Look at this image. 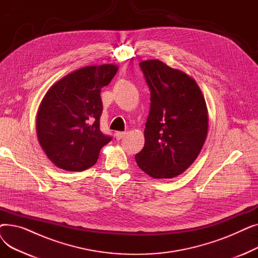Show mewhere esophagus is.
<instances>
[{
	"label": "esophagus",
	"mask_w": 258,
	"mask_h": 258,
	"mask_svg": "<svg viewBox=\"0 0 258 258\" xmlns=\"http://www.w3.org/2000/svg\"><path fill=\"white\" fill-rule=\"evenodd\" d=\"M125 135H126V133H124V132H117L115 134V137L117 140H121L125 137Z\"/></svg>",
	"instance_id": "1"
}]
</instances>
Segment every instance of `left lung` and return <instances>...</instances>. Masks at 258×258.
<instances>
[{
  "label": "left lung",
  "mask_w": 258,
  "mask_h": 258,
  "mask_svg": "<svg viewBox=\"0 0 258 258\" xmlns=\"http://www.w3.org/2000/svg\"><path fill=\"white\" fill-rule=\"evenodd\" d=\"M151 91L138 166L154 179H171L199 156L208 133V112L196 80L158 59L139 63Z\"/></svg>",
  "instance_id": "8db88e82"
}]
</instances>
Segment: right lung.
<instances>
[{"instance_id": "add662e5", "label": "right lung", "mask_w": 258, "mask_h": 258, "mask_svg": "<svg viewBox=\"0 0 258 258\" xmlns=\"http://www.w3.org/2000/svg\"><path fill=\"white\" fill-rule=\"evenodd\" d=\"M118 71L115 64L81 68L54 84L37 111L36 134L48 159L58 168L83 171L97 162L112 140L100 131L101 89Z\"/></svg>"}]
</instances>
